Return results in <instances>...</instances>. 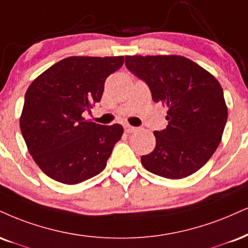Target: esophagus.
<instances>
[{
  "label": "esophagus",
  "mask_w": 248,
  "mask_h": 248,
  "mask_svg": "<svg viewBox=\"0 0 248 248\" xmlns=\"http://www.w3.org/2000/svg\"><path fill=\"white\" fill-rule=\"evenodd\" d=\"M124 132H126V133H133V132H135V130H136V128L130 126V124H124Z\"/></svg>",
  "instance_id": "1"
}]
</instances>
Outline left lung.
Masks as SVG:
<instances>
[{
	"mask_svg": "<svg viewBox=\"0 0 248 248\" xmlns=\"http://www.w3.org/2000/svg\"><path fill=\"white\" fill-rule=\"evenodd\" d=\"M127 69L144 80L155 103L168 107L165 129L142 165L168 179L186 178L213 156L228 120L223 89L209 71L179 55L126 56Z\"/></svg>",
	"mask_w": 248,
	"mask_h": 248,
	"instance_id": "obj_1",
	"label": "left lung"
}]
</instances>
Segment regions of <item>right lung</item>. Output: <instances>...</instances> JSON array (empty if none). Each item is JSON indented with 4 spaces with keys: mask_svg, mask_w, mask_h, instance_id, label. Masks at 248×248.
Returning a JSON list of instances; mask_svg holds the SVG:
<instances>
[{
    "mask_svg": "<svg viewBox=\"0 0 248 248\" xmlns=\"http://www.w3.org/2000/svg\"><path fill=\"white\" fill-rule=\"evenodd\" d=\"M124 56H70L39 75L25 93L20 130L29 153L45 174L75 185L106 168L124 128L85 120L99 103L105 80Z\"/></svg>",
    "mask_w": 248,
    "mask_h": 248,
    "instance_id": "right-lung-1",
    "label": "right lung"
}]
</instances>
